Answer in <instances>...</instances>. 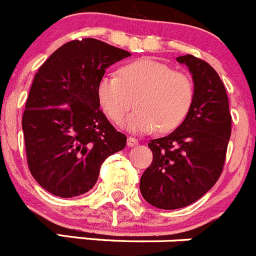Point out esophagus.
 <instances>
[{
  "instance_id": "obj_1",
  "label": "esophagus",
  "mask_w": 256,
  "mask_h": 256,
  "mask_svg": "<svg viewBox=\"0 0 256 256\" xmlns=\"http://www.w3.org/2000/svg\"><path fill=\"white\" fill-rule=\"evenodd\" d=\"M126 142H128V148H134V146L138 145V138H128V141H126Z\"/></svg>"
}]
</instances>
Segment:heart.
I'll return each instance as SVG.
<instances>
[{
  "instance_id": "heart-1",
  "label": "heart",
  "mask_w": 256,
  "mask_h": 256,
  "mask_svg": "<svg viewBox=\"0 0 256 256\" xmlns=\"http://www.w3.org/2000/svg\"><path fill=\"white\" fill-rule=\"evenodd\" d=\"M98 98L111 121L118 124L132 108L125 126L130 132L148 134L158 128L168 132L178 128L194 102V84L190 76L174 71L158 60H136L114 74L101 76Z\"/></svg>"
}]
</instances>
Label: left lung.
Returning a JSON list of instances; mask_svg holds the SVG:
<instances>
[{
	"instance_id": "left-lung-1",
	"label": "left lung",
	"mask_w": 256,
	"mask_h": 256,
	"mask_svg": "<svg viewBox=\"0 0 256 256\" xmlns=\"http://www.w3.org/2000/svg\"><path fill=\"white\" fill-rule=\"evenodd\" d=\"M176 61L192 76L194 102L175 131L148 142L152 162L140 178L144 199L164 210L188 206L215 185L232 134L229 98L216 71L192 54Z\"/></svg>"
}]
</instances>
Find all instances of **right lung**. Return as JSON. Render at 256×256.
I'll return each instance as SVG.
<instances>
[{
	"instance_id": "obj_1",
	"label": "right lung",
	"mask_w": 256,
	"mask_h": 256,
	"mask_svg": "<svg viewBox=\"0 0 256 256\" xmlns=\"http://www.w3.org/2000/svg\"><path fill=\"white\" fill-rule=\"evenodd\" d=\"M131 56L96 38L57 48L34 75L22 118L27 164L34 180L60 198L88 192L104 161L126 146L100 110L105 70Z\"/></svg>"
}]
</instances>
